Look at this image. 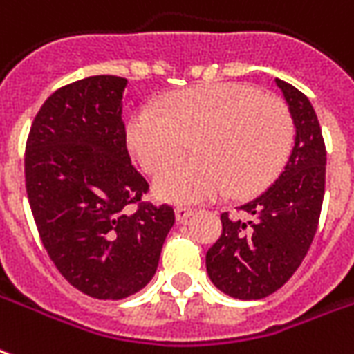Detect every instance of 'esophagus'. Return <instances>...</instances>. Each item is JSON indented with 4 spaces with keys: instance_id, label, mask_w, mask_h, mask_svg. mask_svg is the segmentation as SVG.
Listing matches in <instances>:
<instances>
[{
    "instance_id": "esophagus-1",
    "label": "esophagus",
    "mask_w": 354,
    "mask_h": 354,
    "mask_svg": "<svg viewBox=\"0 0 354 354\" xmlns=\"http://www.w3.org/2000/svg\"><path fill=\"white\" fill-rule=\"evenodd\" d=\"M174 213H176V221L178 223H185V221L189 219V217H191V215H193V209H191V207H183V206H180V207H176V209H174Z\"/></svg>"
}]
</instances>
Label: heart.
Instances as JSON below:
<instances>
[{"mask_svg": "<svg viewBox=\"0 0 354 354\" xmlns=\"http://www.w3.org/2000/svg\"><path fill=\"white\" fill-rule=\"evenodd\" d=\"M164 113L142 105L128 122V147L147 172L196 145V156L173 162L153 182L156 196L201 204L232 191L254 195L284 169L295 124L288 105L245 83L189 88L163 102Z\"/></svg>", "mask_w": 354, "mask_h": 354, "instance_id": "b5f03b06", "label": "heart"}]
</instances>
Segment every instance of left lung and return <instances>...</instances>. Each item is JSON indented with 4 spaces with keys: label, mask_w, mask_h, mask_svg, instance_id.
<instances>
[{
    "label": "left lung",
    "mask_w": 354,
    "mask_h": 354,
    "mask_svg": "<svg viewBox=\"0 0 354 354\" xmlns=\"http://www.w3.org/2000/svg\"><path fill=\"white\" fill-rule=\"evenodd\" d=\"M282 91L295 124V147L279 180L258 198L221 213L223 234L206 252L209 280L223 293L241 301L271 295L291 279L319 223L325 195L327 150L310 100L282 80Z\"/></svg>",
    "instance_id": "8db88e82"
}]
</instances>
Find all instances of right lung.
Here are the masks:
<instances>
[{
    "label": "right lung",
    "instance_id": "obj_1",
    "mask_svg": "<svg viewBox=\"0 0 354 354\" xmlns=\"http://www.w3.org/2000/svg\"><path fill=\"white\" fill-rule=\"evenodd\" d=\"M118 75L57 88L26 142V189L37 230L59 273L85 295L118 301L142 290L174 225L169 204L145 202L131 165Z\"/></svg>",
    "mask_w": 354,
    "mask_h": 354
}]
</instances>
